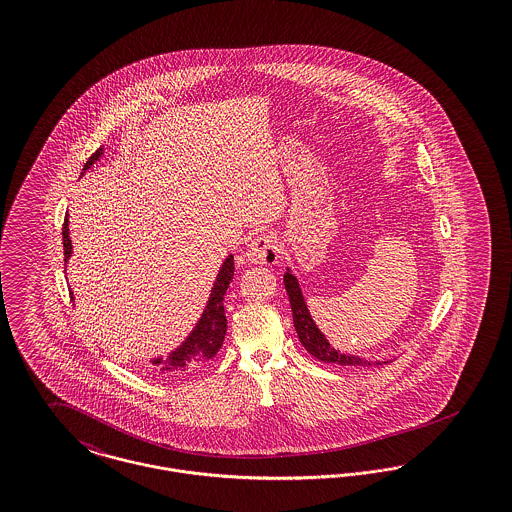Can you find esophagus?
<instances>
[{
  "mask_svg": "<svg viewBox=\"0 0 512 512\" xmlns=\"http://www.w3.org/2000/svg\"><path fill=\"white\" fill-rule=\"evenodd\" d=\"M245 259L251 265H274L278 259V242L272 234H259L247 245Z\"/></svg>",
  "mask_w": 512,
  "mask_h": 512,
  "instance_id": "obj_1",
  "label": "esophagus"
}]
</instances>
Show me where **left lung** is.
Returning <instances> with one entry per match:
<instances>
[{"instance_id": "8db88e82", "label": "left lung", "mask_w": 512, "mask_h": 512, "mask_svg": "<svg viewBox=\"0 0 512 512\" xmlns=\"http://www.w3.org/2000/svg\"><path fill=\"white\" fill-rule=\"evenodd\" d=\"M284 286L290 297V305H292L293 326L295 332L299 336L301 345L322 363H336L341 366H368L372 365L370 361H366L359 355H351V353H343L340 349H334L330 345V341L326 340V336L320 332L315 320L309 313V307L305 303V297L301 292V286L292 272V268L286 267L284 272ZM374 365H382V361H374Z\"/></svg>"}]
</instances>
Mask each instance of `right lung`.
I'll use <instances>...</instances> for the list:
<instances>
[{
	"label": "right lung",
	"instance_id": "right-lung-1",
	"mask_svg": "<svg viewBox=\"0 0 512 512\" xmlns=\"http://www.w3.org/2000/svg\"><path fill=\"white\" fill-rule=\"evenodd\" d=\"M103 153H105L103 147H99L98 151L84 163V169L80 172V176H84V172L90 171L103 157ZM63 249H65V265H67L69 259L73 257V244H71V236H69V215L63 222ZM232 276H234V257L230 253L220 265L219 274L213 282V288H211L209 299H207V305H205L199 320L195 322L192 332L184 338L180 345H176L167 357L159 355V357L149 359V365L153 366L155 370H159V374H165V376L182 374L186 370H192L195 366L207 363L209 359H213L219 353L224 336H226V315H224L222 301H224V293L232 282ZM71 297L74 299L73 292H71Z\"/></svg>",
	"mask_w": 512,
	"mask_h": 512
}]
</instances>
